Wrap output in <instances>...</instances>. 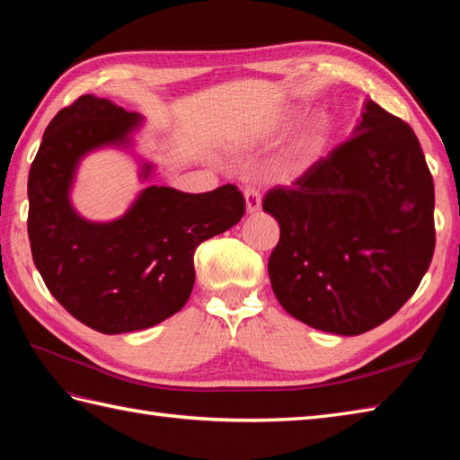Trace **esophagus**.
<instances>
[{"label": "esophagus", "instance_id": "obj_1", "mask_svg": "<svg viewBox=\"0 0 460 460\" xmlns=\"http://www.w3.org/2000/svg\"><path fill=\"white\" fill-rule=\"evenodd\" d=\"M245 201H247V211L257 213L261 209V191L255 185H249L245 190Z\"/></svg>", "mask_w": 460, "mask_h": 460}]
</instances>
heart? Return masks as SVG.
I'll return each instance as SVG.
<instances>
[{
    "mask_svg": "<svg viewBox=\"0 0 460 460\" xmlns=\"http://www.w3.org/2000/svg\"><path fill=\"white\" fill-rule=\"evenodd\" d=\"M328 120L324 116H312L292 138L279 160V170L282 175H296L305 172L314 162L328 142Z\"/></svg>",
    "mask_w": 460,
    "mask_h": 460,
    "instance_id": "1",
    "label": "heart"
}]
</instances>
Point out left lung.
<instances>
[{"label":"left lung","instance_id":"left-lung-1","mask_svg":"<svg viewBox=\"0 0 460 460\" xmlns=\"http://www.w3.org/2000/svg\"><path fill=\"white\" fill-rule=\"evenodd\" d=\"M280 225L269 259L290 316L340 336L384 324L435 252V185L411 126L376 102L356 136L262 198Z\"/></svg>","mask_w":460,"mask_h":460}]
</instances>
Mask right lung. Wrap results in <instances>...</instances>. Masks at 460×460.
<instances>
[{"label": "right lung", "mask_w": 460, "mask_h": 460, "mask_svg": "<svg viewBox=\"0 0 460 460\" xmlns=\"http://www.w3.org/2000/svg\"><path fill=\"white\" fill-rule=\"evenodd\" d=\"M138 124L136 112L83 94L49 122L29 170L27 233L39 275L68 314L102 334L150 328L181 310L195 249L245 215L233 183L208 193L150 185L120 219H81L68 203L76 164L99 146L124 144Z\"/></svg>", "instance_id": "right-lung-1"}]
</instances>
